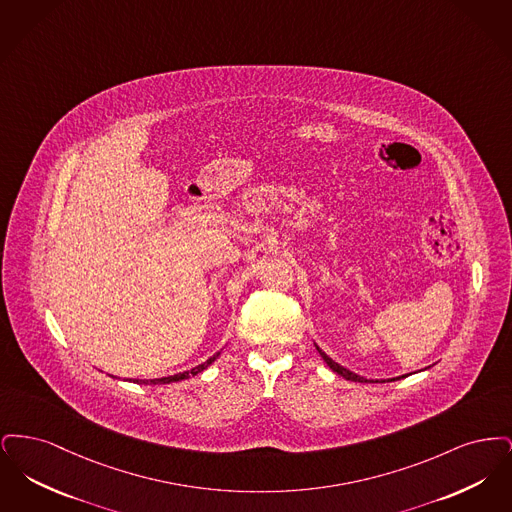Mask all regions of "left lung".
<instances>
[{
	"label": "left lung",
	"mask_w": 512,
	"mask_h": 512,
	"mask_svg": "<svg viewBox=\"0 0 512 512\" xmlns=\"http://www.w3.org/2000/svg\"><path fill=\"white\" fill-rule=\"evenodd\" d=\"M317 351L320 353V357L324 359V363L326 365L330 366L336 374H340V376H343L345 380H351V382H372V380H366V378H363V376H359V374H355V372H351V370H347V368H343V366L338 365L336 361H332L320 347L317 345ZM407 376V374H405ZM405 376H399V378H405ZM399 378H390L388 382H393V380H399ZM386 382V380H384Z\"/></svg>",
	"instance_id": "left-lung-1"
}]
</instances>
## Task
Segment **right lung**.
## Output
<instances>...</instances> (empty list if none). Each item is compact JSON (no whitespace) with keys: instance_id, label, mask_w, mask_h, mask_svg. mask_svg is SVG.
Instances as JSON below:
<instances>
[{"instance_id":"1","label":"right lung","mask_w":512,"mask_h":512,"mask_svg":"<svg viewBox=\"0 0 512 512\" xmlns=\"http://www.w3.org/2000/svg\"><path fill=\"white\" fill-rule=\"evenodd\" d=\"M219 353H215L211 359H207L205 363H201V365L194 366L192 370H184V372H178V374H172V376H165V378H153V380H134V384H146V386H159V384H171V382H180V380H186V378H190V376H195V374H199V372H203L207 366L211 365L217 357H219Z\"/></svg>"}]
</instances>
